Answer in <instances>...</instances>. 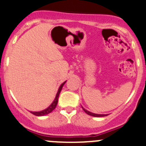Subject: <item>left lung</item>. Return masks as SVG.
Here are the masks:
<instances>
[{
	"mask_svg": "<svg viewBox=\"0 0 146 146\" xmlns=\"http://www.w3.org/2000/svg\"><path fill=\"white\" fill-rule=\"evenodd\" d=\"M83 110L84 111V112H86V113L87 114V115H91V116H93V117H105V116H107L108 115H99V114H95V113H92V112H89V111H87V110H85L84 108H83Z\"/></svg>",
	"mask_w": 146,
	"mask_h": 146,
	"instance_id": "left-lung-1",
	"label": "left lung"
}]
</instances>
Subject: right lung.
I'll return each mask as SVG.
<instances>
[{
    "instance_id": "1",
    "label": "right lung",
    "mask_w": 146,
    "mask_h": 146,
    "mask_svg": "<svg viewBox=\"0 0 146 146\" xmlns=\"http://www.w3.org/2000/svg\"><path fill=\"white\" fill-rule=\"evenodd\" d=\"M65 82H64L62 83V84H61V86L59 88V90H58L57 92V94H56L54 100V102L51 104V105H50L48 108H46V109L42 111H40V112H31L33 115H34L43 116V115H48V114H49L50 112H52V111H53L55 109V108L56 107V105H57L58 103V99H59V94H60V92L61 90H62V87H63L64 84H65Z\"/></svg>"
}]
</instances>
